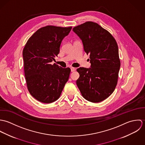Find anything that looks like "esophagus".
<instances>
[{"label": "esophagus", "mask_w": 145, "mask_h": 145, "mask_svg": "<svg viewBox=\"0 0 145 145\" xmlns=\"http://www.w3.org/2000/svg\"><path fill=\"white\" fill-rule=\"evenodd\" d=\"M70 69H71V72H73V71H74L76 70V69L74 68V67H71Z\"/></svg>", "instance_id": "1"}]
</instances>
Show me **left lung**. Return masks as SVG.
I'll return each instance as SVG.
<instances>
[{
    "instance_id": "left-lung-1",
    "label": "left lung",
    "mask_w": 145,
    "mask_h": 145,
    "mask_svg": "<svg viewBox=\"0 0 145 145\" xmlns=\"http://www.w3.org/2000/svg\"><path fill=\"white\" fill-rule=\"evenodd\" d=\"M72 31L83 43L84 51L90 54V67H79L76 85L83 97L98 103L109 97L117 84L121 66L118 47L112 35L98 23L86 22Z\"/></svg>"
}]
</instances>
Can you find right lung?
<instances>
[{"label":"right lung","mask_w":145,"mask_h":145,"mask_svg":"<svg viewBox=\"0 0 145 145\" xmlns=\"http://www.w3.org/2000/svg\"><path fill=\"white\" fill-rule=\"evenodd\" d=\"M72 27L47 25L38 29L28 40L23 50L24 75L31 95L43 103L57 100L71 70L51 64L60 52L62 40Z\"/></svg>","instance_id":"right-lung-1"}]
</instances>
